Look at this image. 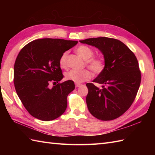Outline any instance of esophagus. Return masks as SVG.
<instances>
[{
    "label": "esophagus",
    "mask_w": 155,
    "mask_h": 155,
    "mask_svg": "<svg viewBox=\"0 0 155 155\" xmlns=\"http://www.w3.org/2000/svg\"><path fill=\"white\" fill-rule=\"evenodd\" d=\"M82 86V84H75V87H80Z\"/></svg>",
    "instance_id": "obj_1"
}]
</instances>
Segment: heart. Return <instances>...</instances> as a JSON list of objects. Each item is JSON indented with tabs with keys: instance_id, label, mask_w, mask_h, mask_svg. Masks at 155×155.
Wrapping results in <instances>:
<instances>
[{
	"instance_id": "heart-1",
	"label": "heart",
	"mask_w": 155,
	"mask_h": 155,
	"mask_svg": "<svg viewBox=\"0 0 155 155\" xmlns=\"http://www.w3.org/2000/svg\"><path fill=\"white\" fill-rule=\"evenodd\" d=\"M77 54L84 60L87 61L86 63L94 73L99 74L104 69V62L101 58H93L94 52L91 48L87 46L81 45L76 49ZM67 52H64L61 55L59 60V63L61 67H65L67 65ZM92 77L91 72L84 69L82 71L71 70L67 72L65 74V78L67 80L71 81L74 83L79 84L83 82L89 80Z\"/></svg>"
}]
</instances>
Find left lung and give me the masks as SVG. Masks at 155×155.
Here are the masks:
<instances>
[{
	"label": "left lung",
	"instance_id": "8db88e82",
	"mask_svg": "<svg viewBox=\"0 0 155 155\" xmlns=\"http://www.w3.org/2000/svg\"><path fill=\"white\" fill-rule=\"evenodd\" d=\"M97 48L103 54L104 69L93 82L86 85V98L91 114L101 120L119 117L133 104L139 90L141 74L133 52L123 42L114 38L98 37L79 41Z\"/></svg>",
	"mask_w": 155,
	"mask_h": 155
}]
</instances>
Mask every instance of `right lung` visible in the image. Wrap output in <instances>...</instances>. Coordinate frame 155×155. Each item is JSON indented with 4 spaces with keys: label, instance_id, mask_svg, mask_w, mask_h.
Instances as JSON below:
<instances>
[{
    "label": "right lung",
    "instance_id": "obj_1",
    "mask_svg": "<svg viewBox=\"0 0 155 155\" xmlns=\"http://www.w3.org/2000/svg\"><path fill=\"white\" fill-rule=\"evenodd\" d=\"M77 43V41L41 38L29 42L20 51L14 66L15 87L32 117L49 121L64 113L67 96L75 86L68 80L58 83L64 77L59 60ZM51 81L56 85L50 87Z\"/></svg>",
    "mask_w": 155,
    "mask_h": 155
}]
</instances>
